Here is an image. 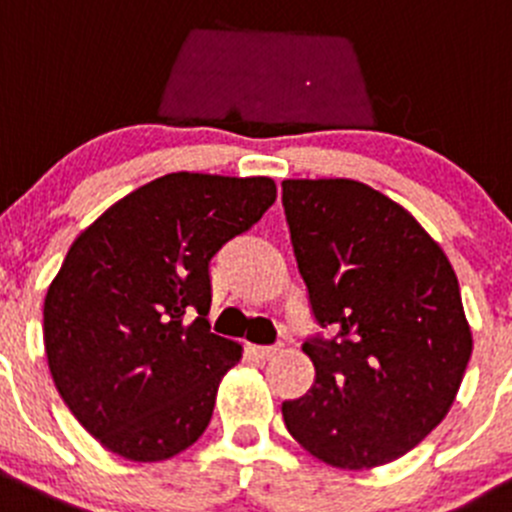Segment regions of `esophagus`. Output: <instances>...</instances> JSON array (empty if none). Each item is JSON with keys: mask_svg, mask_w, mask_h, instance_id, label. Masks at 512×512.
<instances>
[{"mask_svg": "<svg viewBox=\"0 0 512 512\" xmlns=\"http://www.w3.org/2000/svg\"><path fill=\"white\" fill-rule=\"evenodd\" d=\"M283 351V346H252V353H255L257 358H262V361H265V358H275L278 356V353Z\"/></svg>", "mask_w": 512, "mask_h": 512, "instance_id": "obj_1", "label": "esophagus"}]
</instances>
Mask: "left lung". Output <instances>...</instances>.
Returning <instances> with one entry per match:
<instances>
[{"label":"left lung","instance_id":"left-lung-1","mask_svg":"<svg viewBox=\"0 0 512 512\" xmlns=\"http://www.w3.org/2000/svg\"><path fill=\"white\" fill-rule=\"evenodd\" d=\"M298 270L331 341L303 343L315 384L283 401L313 457L369 470L414 450L450 412L472 353L442 247L381 191L353 179H285Z\"/></svg>","mask_w":512,"mask_h":512}]
</instances>
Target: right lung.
I'll list each match as a JSON object with an SVG mask.
<instances>
[{
  "label": "right lung",
  "mask_w": 512,
  "mask_h": 512,
  "mask_svg": "<svg viewBox=\"0 0 512 512\" xmlns=\"http://www.w3.org/2000/svg\"><path fill=\"white\" fill-rule=\"evenodd\" d=\"M278 197L267 176L166 174L105 209L45 298L52 381L80 424L133 462L197 442L240 343L209 333V260Z\"/></svg>",
  "instance_id": "right-lung-1"
}]
</instances>
